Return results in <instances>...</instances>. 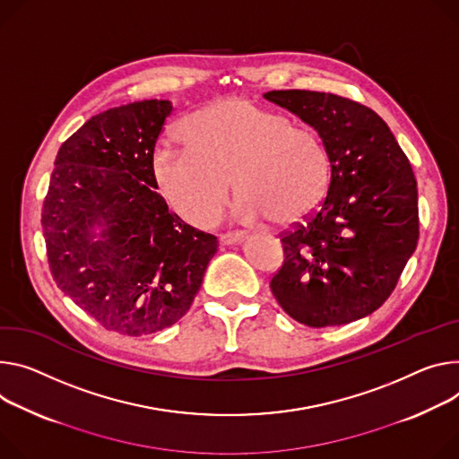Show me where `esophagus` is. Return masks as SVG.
Returning <instances> with one entry per match:
<instances>
[{
  "label": "esophagus",
  "mask_w": 459,
  "mask_h": 459,
  "mask_svg": "<svg viewBox=\"0 0 459 459\" xmlns=\"http://www.w3.org/2000/svg\"><path fill=\"white\" fill-rule=\"evenodd\" d=\"M241 239H243V232H227V234L220 236L221 245H232V243H238Z\"/></svg>",
  "instance_id": "1"
}]
</instances>
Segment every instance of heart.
<instances>
[{"instance_id":"obj_1","label":"heart","mask_w":459,"mask_h":459,"mask_svg":"<svg viewBox=\"0 0 459 459\" xmlns=\"http://www.w3.org/2000/svg\"><path fill=\"white\" fill-rule=\"evenodd\" d=\"M185 146L157 144L150 157L155 188L195 227L212 225L239 194L241 221L290 225L311 214L329 183V153L320 134L243 97L208 104L181 124Z\"/></svg>"}]
</instances>
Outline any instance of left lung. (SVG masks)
I'll return each mask as SVG.
<instances>
[{
    "mask_svg": "<svg viewBox=\"0 0 459 459\" xmlns=\"http://www.w3.org/2000/svg\"><path fill=\"white\" fill-rule=\"evenodd\" d=\"M264 97L320 134L331 169L316 211L280 234L285 258L273 295L309 327L359 320L386 302L418 245L411 166L388 124L351 99L306 90Z\"/></svg>",
    "mask_w": 459,
    "mask_h": 459,
    "instance_id": "left-lung-1",
    "label": "left lung"
}]
</instances>
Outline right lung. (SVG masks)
Listing matches in <instances>:
<instances>
[{
  "label": "right lung",
  "mask_w": 459,
  "mask_h": 459,
  "mask_svg": "<svg viewBox=\"0 0 459 459\" xmlns=\"http://www.w3.org/2000/svg\"><path fill=\"white\" fill-rule=\"evenodd\" d=\"M172 109L153 99L91 117L60 146L41 208L56 285L130 337L185 316L218 251L214 234L186 225L155 190L150 157Z\"/></svg>",
  "instance_id": "add662e5"
}]
</instances>
